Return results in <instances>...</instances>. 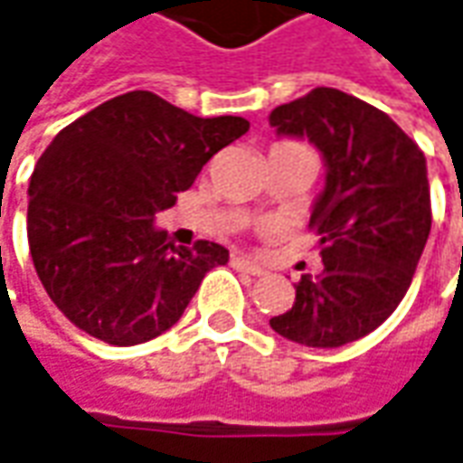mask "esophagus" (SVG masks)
<instances>
[{"instance_id":"esophagus-1","label":"esophagus","mask_w":463,"mask_h":463,"mask_svg":"<svg viewBox=\"0 0 463 463\" xmlns=\"http://www.w3.org/2000/svg\"><path fill=\"white\" fill-rule=\"evenodd\" d=\"M231 263H232V269L250 273V276H260V273H263V269L258 266L256 260H250L248 256H241V253H235V256L231 258Z\"/></svg>"}]
</instances>
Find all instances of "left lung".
Returning <instances> with one entry per match:
<instances>
[{
	"mask_svg": "<svg viewBox=\"0 0 463 463\" xmlns=\"http://www.w3.org/2000/svg\"><path fill=\"white\" fill-rule=\"evenodd\" d=\"M269 121L279 137L309 139L326 166L309 218L324 271L301 276L271 329L307 347L350 345L385 322L413 281L430 232L426 156L388 113L337 88H314Z\"/></svg>",
	"mask_w": 463,
	"mask_h": 463,
	"instance_id": "1",
	"label": "left lung"
}]
</instances>
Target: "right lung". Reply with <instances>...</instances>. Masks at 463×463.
Instances as JSON below:
<instances>
[{"label":"right lung","instance_id":"obj_1","mask_svg":"<svg viewBox=\"0 0 463 463\" xmlns=\"http://www.w3.org/2000/svg\"><path fill=\"white\" fill-rule=\"evenodd\" d=\"M248 126L131 90L52 139L30 179L27 241L47 297L78 329L131 347L179 322L205 273L231 256L210 241L169 243L154 218Z\"/></svg>","mask_w":463,"mask_h":463}]
</instances>
